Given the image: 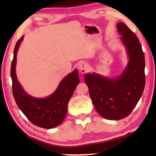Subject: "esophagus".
<instances>
[{"instance_id": "34e87169", "label": "esophagus", "mask_w": 156, "mask_h": 156, "mask_svg": "<svg viewBox=\"0 0 156 156\" xmlns=\"http://www.w3.org/2000/svg\"><path fill=\"white\" fill-rule=\"evenodd\" d=\"M88 67L89 66L87 65V63L85 62H82L78 65V69L81 73H86V72L88 69Z\"/></svg>"}]
</instances>
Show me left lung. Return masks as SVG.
Returning a JSON list of instances; mask_svg holds the SVG:
<instances>
[{"label": "left lung", "mask_w": 156, "mask_h": 156, "mask_svg": "<svg viewBox=\"0 0 156 156\" xmlns=\"http://www.w3.org/2000/svg\"><path fill=\"white\" fill-rule=\"evenodd\" d=\"M117 27L129 57L125 69L115 78L96 73L84 76L95 108L108 120H120L130 114L145 85L144 55L138 37L125 23H118Z\"/></svg>", "instance_id": "left-lung-1"}]
</instances>
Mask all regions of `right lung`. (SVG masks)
Here are the masks:
<instances>
[{
    "label": "right lung",
    "instance_id": "add662e5",
    "mask_svg": "<svg viewBox=\"0 0 156 156\" xmlns=\"http://www.w3.org/2000/svg\"><path fill=\"white\" fill-rule=\"evenodd\" d=\"M23 36L15 45L11 66L12 92L18 108L34 125L44 129L58 126L67 115L68 102L80 82L75 69L62 79L56 90L49 97L37 98L28 95L18 83L16 74V64L18 47Z\"/></svg>",
    "mask_w": 156,
    "mask_h": 156
}]
</instances>
